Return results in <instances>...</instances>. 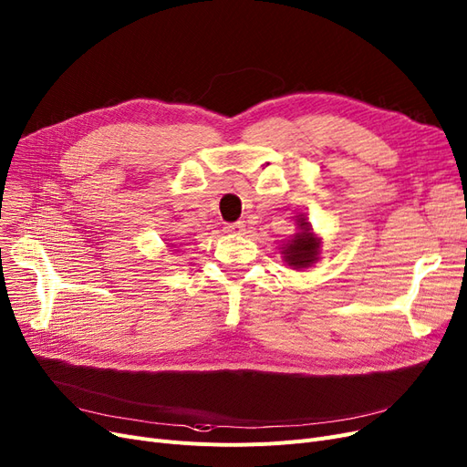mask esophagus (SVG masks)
<instances>
[{
  "instance_id": "obj_1",
  "label": "esophagus",
  "mask_w": 467,
  "mask_h": 467,
  "mask_svg": "<svg viewBox=\"0 0 467 467\" xmlns=\"http://www.w3.org/2000/svg\"><path fill=\"white\" fill-rule=\"evenodd\" d=\"M226 232L228 234H234V235H241L245 232V223L244 222H232L226 226Z\"/></svg>"
}]
</instances>
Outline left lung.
Here are the masks:
<instances>
[{"instance_id": "obj_1", "label": "left lung", "mask_w": 467, "mask_h": 467, "mask_svg": "<svg viewBox=\"0 0 467 467\" xmlns=\"http://www.w3.org/2000/svg\"><path fill=\"white\" fill-rule=\"evenodd\" d=\"M298 226H301V232H298L289 244L284 247V258L289 266L295 268H306L312 263L318 260V251H320V241L314 237L310 232L308 222L305 218H298Z\"/></svg>"}]
</instances>
